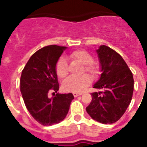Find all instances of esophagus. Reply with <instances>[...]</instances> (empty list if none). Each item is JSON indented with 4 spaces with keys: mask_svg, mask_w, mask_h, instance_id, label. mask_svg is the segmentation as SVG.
Masks as SVG:
<instances>
[{
    "mask_svg": "<svg viewBox=\"0 0 147 147\" xmlns=\"http://www.w3.org/2000/svg\"><path fill=\"white\" fill-rule=\"evenodd\" d=\"M82 92H74L73 93L74 97L79 96V95H82Z\"/></svg>",
    "mask_w": 147,
    "mask_h": 147,
    "instance_id": "34e87169",
    "label": "esophagus"
}]
</instances>
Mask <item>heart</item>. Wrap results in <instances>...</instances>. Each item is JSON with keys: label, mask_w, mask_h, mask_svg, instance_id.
<instances>
[{"label": "heart", "mask_w": 147, "mask_h": 147, "mask_svg": "<svg viewBox=\"0 0 147 147\" xmlns=\"http://www.w3.org/2000/svg\"><path fill=\"white\" fill-rule=\"evenodd\" d=\"M72 60L84 65V70L89 72L93 76H96L99 72V66L96 62H92V55L85 50H76L70 54ZM55 71L60 78H64L68 74L67 61L64 57H60L56 62ZM92 82V78L88 75H83L79 77L70 76L62 83V88L68 92H82L85 87Z\"/></svg>", "instance_id": "b5f03b06"}]
</instances>
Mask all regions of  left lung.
I'll use <instances>...</instances> for the list:
<instances>
[{
    "instance_id": "1",
    "label": "left lung",
    "mask_w": 147,
    "mask_h": 147,
    "mask_svg": "<svg viewBox=\"0 0 147 147\" xmlns=\"http://www.w3.org/2000/svg\"><path fill=\"white\" fill-rule=\"evenodd\" d=\"M101 71L93 85L103 92L92 93L86 111L93 120L104 124L114 123L125 113L134 92V77L118 53L105 45L96 50Z\"/></svg>"
}]
</instances>
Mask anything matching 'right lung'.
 Listing matches in <instances>:
<instances>
[{"label": "right lung", "instance_id": "obj_1", "mask_svg": "<svg viewBox=\"0 0 147 147\" xmlns=\"http://www.w3.org/2000/svg\"><path fill=\"white\" fill-rule=\"evenodd\" d=\"M66 49L55 45L43 47L30 58L22 71L20 92L25 105L31 116L43 126L63 121L74 99L71 93L49 97L50 92L59 91L55 65Z\"/></svg>", "mask_w": 147, "mask_h": 147}]
</instances>
